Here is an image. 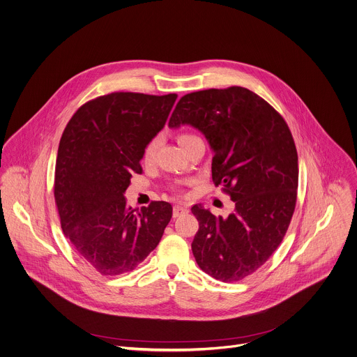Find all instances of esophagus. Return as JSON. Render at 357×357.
Segmentation results:
<instances>
[{
  "label": "esophagus",
  "mask_w": 357,
  "mask_h": 357,
  "mask_svg": "<svg viewBox=\"0 0 357 357\" xmlns=\"http://www.w3.org/2000/svg\"><path fill=\"white\" fill-rule=\"evenodd\" d=\"M187 212H188L187 206H184V205H174V208H173V217L174 218L181 217V215H184V213H187Z\"/></svg>",
  "instance_id": "34e87169"
}]
</instances>
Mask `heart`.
Here are the masks:
<instances>
[{
	"label": "heart",
	"mask_w": 357,
	"mask_h": 357,
	"mask_svg": "<svg viewBox=\"0 0 357 357\" xmlns=\"http://www.w3.org/2000/svg\"><path fill=\"white\" fill-rule=\"evenodd\" d=\"M194 137H197V136H194V135H191V133H180V135L177 136V140H178V144L183 146L184 144H187L188 140H191V139H194ZM156 146H158V140H156V139L151 140L149 144L146 145V148H145V151H144V160H145V162H151V160L153 159L155 152H156Z\"/></svg>",
	"instance_id": "obj_1"
}]
</instances>
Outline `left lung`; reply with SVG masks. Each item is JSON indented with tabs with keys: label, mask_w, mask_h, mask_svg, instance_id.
Wrapping results in <instances>:
<instances>
[{
	"label": "left lung",
	"mask_w": 357,
	"mask_h": 357,
	"mask_svg": "<svg viewBox=\"0 0 357 357\" xmlns=\"http://www.w3.org/2000/svg\"><path fill=\"white\" fill-rule=\"evenodd\" d=\"M191 125L213 151L212 180L235 202L228 218L191 208L199 228L191 243L197 264L224 282L263 266L291 222L298 188V156L282 116L243 87L209 89L177 102L170 128Z\"/></svg>",
	"instance_id": "8db88e82"
}]
</instances>
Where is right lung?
Instances as JSON below:
<instances>
[{
	"label": "right lung",
	"mask_w": 357,
	"mask_h": 357,
	"mask_svg": "<svg viewBox=\"0 0 357 357\" xmlns=\"http://www.w3.org/2000/svg\"><path fill=\"white\" fill-rule=\"evenodd\" d=\"M177 94L111 93L82 105L61 135L54 201L61 229L82 260L102 275L132 271L159 245L173 208L153 201L135 212L125 190L162 130Z\"/></svg>",
	"instance_id": "1"
}]
</instances>
